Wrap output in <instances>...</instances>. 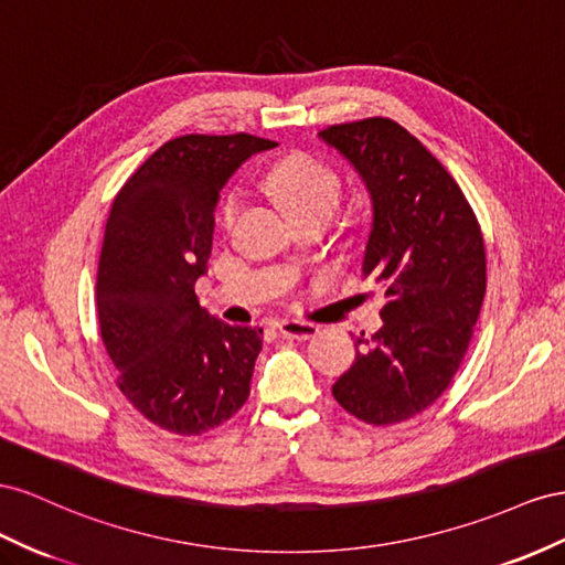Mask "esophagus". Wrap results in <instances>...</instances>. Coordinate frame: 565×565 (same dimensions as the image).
<instances>
[{"label":"esophagus","instance_id":"1","mask_svg":"<svg viewBox=\"0 0 565 565\" xmlns=\"http://www.w3.org/2000/svg\"><path fill=\"white\" fill-rule=\"evenodd\" d=\"M281 335L288 338H298V341H308V338H315L319 333V327L312 324V321H300V319H284L277 324Z\"/></svg>","mask_w":565,"mask_h":565}]
</instances>
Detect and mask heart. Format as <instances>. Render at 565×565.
Here are the masks:
<instances>
[{"mask_svg": "<svg viewBox=\"0 0 565 565\" xmlns=\"http://www.w3.org/2000/svg\"><path fill=\"white\" fill-rule=\"evenodd\" d=\"M267 186L296 220L329 217L341 199V177L331 166L308 153H291L267 172ZM241 211V193L230 191L220 203V227L230 232Z\"/></svg>", "mask_w": 565, "mask_h": 565, "instance_id": "obj_1", "label": "heart"}]
</instances>
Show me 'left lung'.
Here are the masks:
<instances>
[{"mask_svg": "<svg viewBox=\"0 0 565 565\" xmlns=\"http://www.w3.org/2000/svg\"><path fill=\"white\" fill-rule=\"evenodd\" d=\"M319 137L372 196L362 271L388 298L333 397L364 424H399L445 393L469 350L486 298L482 232L455 177L395 120L331 125Z\"/></svg>", "mask_w": 565, "mask_h": 565, "instance_id": "1", "label": "left lung"}]
</instances>
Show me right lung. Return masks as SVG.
Instances as JSON below:
<instances>
[{"instance_id": "1", "label": "right lung", "mask_w": 565, "mask_h": 565, "mask_svg": "<svg viewBox=\"0 0 565 565\" xmlns=\"http://www.w3.org/2000/svg\"><path fill=\"white\" fill-rule=\"evenodd\" d=\"M274 141L184 135L166 141L122 184L104 232L96 310L118 388L151 424L201 435L250 395L260 327H232L199 302L215 207L236 168Z\"/></svg>"}]
</instances>
